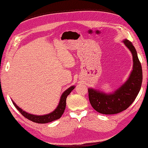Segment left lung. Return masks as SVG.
Segmentation results:
<instances>
[{"label": "left lung", "instance_id": "obj_1", "mask_svg": "<svg viewBox=\"0 0 148 148\" xmlns=\"http://www.w3.org/2000/svg\"><path fill=\"white\" fill-rule=\"evenodd\" d=\"M131 52L133 68L124 84L112 93H105L94 88H88L89 100L93 108L103 114H115L126 110L135 100L142 83V68L136 48L128 40L122 41Z\"/></svg>", "mask_w": 148, "mask_h": 148}]
</instances>
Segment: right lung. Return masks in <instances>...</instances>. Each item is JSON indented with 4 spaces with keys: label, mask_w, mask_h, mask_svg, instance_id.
Here are the masks:
<instances>
[{
    "label": "right lung",
    "mask_w": 148,
    "mask_h": 148,
    "mask_svg": "<svg viewBox=\"0 0 148 148\" xmlns=\"http://www.w3.org/2000/svg\"><path fill=\"white\" fill-rule=\"evenodd\" d=\"M74 86H72L68 88L67 90H66L65 91L63 92L62 94L60 99V102H59V103L58 106L56 107V108L55 109L54 111H52L51 113L45 114V115L42 116H37L34 115V114L28 113V112L24 111L23 109H21V108L18 106L16 104V103H15L12 100V101L13 104H14V106L16 107V108L21 112L22 115L24 117H25L26 118L28 119L29 120L38 123H46L48 122H51L52 121L58 120V119L60 118L62 115L66 108V102L67 96L69 95L70 92L74 89Z\"/></svg>",
    "instance_id": "right-lung-1"
}]
</instances>
